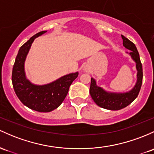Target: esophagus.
<instances>
[{
    "instance_id": "obj_1",
    "label": "esophagus",
    "mask_w": 154,
    "mask_h": 154,
    "mask_svg": "<svg viewBox=\"0 0 154 154\" xmlns=\"http://www.w3.org/2000/svg\"><path fill=\"white\" fill-rule=\"evenodd\" d=\"M84 70H85V72H87V71H88V69H87V68H85V69H84Z\"/></svg>"
}]
</instances>
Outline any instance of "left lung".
<instances>
[{
  "label": "left lung",
  "mask_w": 154,
  "mask_h": 154,
  "mask_svg": "<svg viewBox=\"0 0 154 154\" xmlns=\"http://www.w3.org/2000/svg\"><path fill=\"white\" fill-rule=\"evenodd\" d=\"M123 45L130 52H127L132 60L136 63L137 82L131 90L125 93H113L105 91L102 88L96 85L94 78L91 80L90 94L94 102L99 107L109 110H118L127 107L137 97L143 82V66L140 59L139 52L133 42L121 35Z\"/></svg>",
  "instance_id": "1"
}]
</instances>
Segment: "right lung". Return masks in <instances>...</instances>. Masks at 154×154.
Returning a JSON list of instances; mask_svg holds the SVG:
<instances>
[{
  "mask_svg": "<svg viewBox=\"0 0 154 154\" xmlns=\"http://www.w3.org/2000/svg\"><path fill=\"white\" fill-rule=\"evenodd\" d=\"M46 32L47 30H43L36 33L20 47L11 76L15 94L22 103L30 109L42 112H51L61 104L71 84L78 76V72L70 73L45 85H36L27 79L25 72V59L35 38Z\"/></svg>",
  "mask_w": 154,
  "mask_h": 154,
  "instance_id": "right-lung-1",
  "label": "right lung"
}]
</instances>
